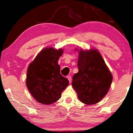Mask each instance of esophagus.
Masks as SVG:
<instances>
[{"label": "esophagus", "instance_id": "obj_1", "mask_svg": "<svg viewBox=\"0 0 133 133\" xmlns=\"http://www.w3.org/2000/svg\"><path fill=\"white\" fill-rule=\"evenodd\" d=\"M67 79H68V81H69V82H70V83L71 82V76H67Z\"/></svg>", "mask_w": 133, "mask_h": 133}]
</instances>
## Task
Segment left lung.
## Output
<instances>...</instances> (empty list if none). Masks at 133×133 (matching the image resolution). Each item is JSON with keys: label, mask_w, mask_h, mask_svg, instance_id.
<instances>
[{"label": "left lung", "mask_w": 133, "mask_h": 133, "mask_svg": "<svg viewBox=\"0 0 133 133\" xmlns=\"http://www.w3.org/2000/svg\"><path fill=\"white\" fill-rule=\"evenodd\" d=\"M79 53V72L72 77V86L80 101L87 105L95 104L109 91L112 74L97 50H81Z\"/></svg>", "instance_id": "8db88e82"}]
</instances>
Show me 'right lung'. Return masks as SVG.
Segmentation results:
<instances>
[{
    "mask_svg": "<svg viewBox=\"0 0 133 133\" xmlns=\"http://www.w3.org/2000/svg\"><path fill=\"white\" fill-rule=\"evenodd\" d=\"M63 52L62 49L45 48L29 65L26 85L40 103L50 105L56 102L69 85L68 80L60 73L61 67L57 63Z\"/></svg>",
    "mask_w": 133,
    "mask_h": 133,
    "instance_id": "right-lung-1",
    "label": "right lung"
}]
</instances>
